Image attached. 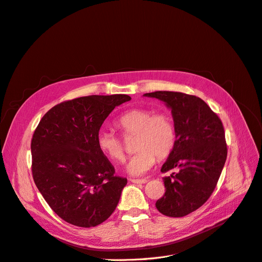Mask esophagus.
Wrapping results in <instances>:
<instances>
[{"mask_svg": "<svg viewBox=\"0 0 262 262\" xmlns=\"http://www.w3.org/2000/svg\"><path fill=\"white\" fill-rule=\"evenodd\" d=\"M130 181L136 184H144L147 182L146 179H130Z\"/></svg>", "mask_w": 262, "mask_h": 262, "instance_id": "34e87169", "label": "esophagus"}]
</instances>
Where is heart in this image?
<instances>
[{"label":"heart","instance_id":"obj_1","mask_svg":"<svg viewBox=\"0 0 262 262\" xmlns=\"http://www.w3.org/2000/svg\"><path fill=\"white\" fill-rule=\"evenodd\" d=\"M115 124L122 135H136L134 149L137 152L125 166L129 174L143 176L154 166L156 157L166 158L176 145V126L167 113H153L149 109L135 108L124 112ZM96 145L100 153L111 162L124 159V145L116 135L100 130L96 136Z\"/></svg>","mask_w":262,"mask_h":262}]
</instances>
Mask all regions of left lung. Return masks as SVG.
<instances>
[{
	"instance_id": "left-lung-1",
	"label": "left lung",
	"mask_w": 262,
	"mask_h": 262,
	"mask_svg": "<svg viewBox=\"0 0 262 262\" xmlns=\"http://www.w3.org/2000/svg\"><path fill=\"white\" fill-rule=\"evenodd\" d=\"M144 96L164 101L171 109L177 130L176 145L161 171L165 195L156 209L170 217H183L196 211L212 195L227 158L225 130L215 112L194 95L156 91Z\"/></svg>"
}]
</instances>
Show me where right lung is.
<instances>
[{"mask_svg": "<svg viewBox=\"0 0 262 262\" xmlns=\"http://www.w3.org/2000/svg\"><path fill=\"white\" fill-rule=\"evenodd\" d=\"M125 94L90 95L52 107L40 120L31 142L32 174L40 194L62 220L95 227L116 210L126 178L100 153L96 136Z\"/></svg>", "mask_w": 262, "mask_h": 262, "instance_id": "obj_1", "label": "right lung"}]
</instances>
